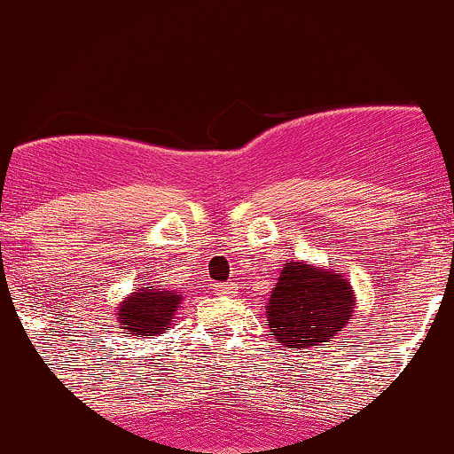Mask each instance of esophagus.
<instances>
[{
	"label": "esophagus",
	"instance_id": "1",
	"mask_svg": "<svg viewBox=\"0 0 454 454\" xmlns=\"http://www.w3.org/2000/svg\"><path fill=\"white\" fill-rule=\"evenodd\" d=\"M215 290H217V294L231 296V294L237 293V284H234V281H223V284L215 286Z\"/></svg>",
	"mask_w": 454,
	"mask_h": 454
}]
</instances>
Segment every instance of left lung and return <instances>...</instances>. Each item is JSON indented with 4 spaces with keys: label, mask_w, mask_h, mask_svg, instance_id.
I'll list each match as a JSON object with an SVG mask.
<instances>
[{
    "label": "left lung",
    "mask_w": 454,
    "mask_h": 454,
    "mask_svg": "<svg viewBox=\"0 0 454 454\" xmlns=\"http://www.w3.org/2000/svg\"><path fill=\"white\" fill-rule=\"evenodd\" d=\"M354 311L350 284L340 273L288 262L267 303L279 348L331 346Z\"/></svg>",
    "instance_id": "obj_1"
}]
</instances>
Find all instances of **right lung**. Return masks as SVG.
<instances>
[{
  "label": "right lung",
  "mask_w": 454,
  "mask_h": 454,
  "mask_svg": "<svg viewBox=\"0 0 454 454\" xmlns=\"http://www.w3.org/2000/svg\"><path fill=\"white\" fill-rule=\"evenodd\" d=\"M140 284L132 296L119 307V322L128 335L153 337L173 326V316L181 303V294L166 290V286Z\"/></svg>",
  "instance_id": "right-lung-1"
}]
</instances>
